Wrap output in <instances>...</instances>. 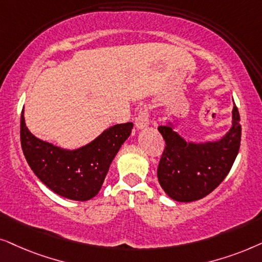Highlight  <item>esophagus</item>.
Listing matches in <instances>:
<instances>
[{
    "label": "esophagus",
    "instance_id": "34e87169",
    "mask_svg": "<svg viewBox=\"0 0 262 262\" xmlns=\"http://www.w3.org/2000/svg\"><path fill=\"white\" fill-rule=\"evenodd\" d=\"M149 124V111L147 106H142L139 110L138 116L135 118V127L138 129H144Z\"/></svg>",
    "mask_w": 262,
    "mask_h": 262
}]
</instances>
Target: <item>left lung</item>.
<instances>
[{
  "instance_id": "obj_1",
  "label": "left lung",
  "mask_w": 262,
  "mask_h": 262,
  "mask_svg": "<svg viewBox=\"0 0 262 262\" xmlns=\"http://www.w3.org/2000/svg\"><path fill=\"white\" fill-rule=\"evenodd\" d=\"M236 104L232 127L219 141L206 144L187 142L170 125H159L165 140L157 176L164 191L173 200H200L213 191L228 176L241 145L242 128Z\"/></svg>"
}]
</instances>
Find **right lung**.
Wrapping results in <instances>:
<instances>
[{
  "label": "right lung",
  "mask_w": 262,
  "mask_h": 262,
  "mask_svg": "<svg viewBox=\"0 0 262 262\" xmlns=\"http://www.w3.org/2000/svg\"><path fill=\"white\" fill-rule=\"evenodd\" d=\"M132 128V122L116 124L89 145L68 151L34 137L26 127L23 110L20 141L30 167L45 186L63 198L86 201L98 194L111 162Z\"/></svg>",
  "instance_id": "1"
}]
</instances>
